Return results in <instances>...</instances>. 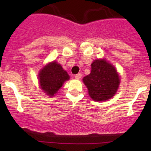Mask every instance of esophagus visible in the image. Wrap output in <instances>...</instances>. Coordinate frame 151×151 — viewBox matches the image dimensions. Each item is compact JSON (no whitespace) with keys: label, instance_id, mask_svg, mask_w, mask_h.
Here are the masks:
<instances>
[{"label":"esophagus","instance_id":"34e87169","mask_svg":"<svg viewBox=\"0 0 151 151\" xmlns=\"http://www.w3.org/2000/svg\"><path fill=\"white\" fill-rule=\"evenodd\" d=\"M74 77H75L76 79H77V80H80L82 77V74H76L75 76H74Z\"/></svg>","mask_w":151,"mask_h":151}]
</instances>
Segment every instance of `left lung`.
<instances>
[{
  "label": "left lung",
  "instance_id": "left-lung-1",
  "mask_svg": "<svg viewBox=\"0 0 151 151\" xmlns=\"http://www.w3.org/2000/svg\"><path fill=\"white\" fill-rule=\"evenodd\" d=\"M83 80L91 98L96 101L112 98L120 85V77L116 68L105 59L94 60L91 64V72Z\"/></svg>",
  "mask_w": 151,
  "mask_h": 151
}]
</instances>
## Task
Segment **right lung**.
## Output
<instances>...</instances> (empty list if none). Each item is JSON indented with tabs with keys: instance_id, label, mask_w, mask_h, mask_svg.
Here are the masks:
<instances>
[{
	"instance_id": "1",
	"label": "right lung",
	"mask_w": 151,
	"mask_h": 151,
	"mask_svg": "<svg viewBox=\"0 0 151 151\" xmlns=\"http://www.w3.org/2000/svg\"><path fill=\"white\" fill-rule=\"evenodd\" d=\"M69 75L60 64L52 61L44 66L39 73L40 88L48 96H54L63 85L69 80Z\"/></svg>"
}]
</instances>
